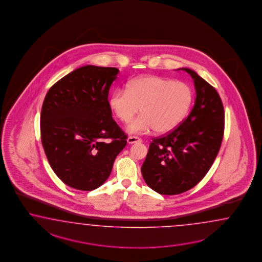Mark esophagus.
<instances>
[{
	"label": "esophagus",
	"mask_w": 262,
	"mask_h": 262,
	"mask_svg": "<svg viewBox=\"0 0 262 262\" xmlns=\"http://www.w3.org/2000/svg\"><path fill=\"white\" fill-rule=\"evenodd\" d=\"M127 141L128 144H135V143H137V142H141V139L136 137V136H128Z\"/></svg>",
	"instance_id": "obj_1"
}]
</instances>
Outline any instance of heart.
Returning a JSON list of instances; mask_svg holds the SVG:
<instances>
[{
	"label": "heart",
	"mask_w": 262,
	"mask_h": 262,
	"mask_svg": "<svg viewBox=\"0 0 262 262\" xmlns=\"http://www.w3.org/2000/svg\"><path fill=\"white\" fill-rule=\"evenodd\" d=\"M192 99V89L184 82L146 75L130 80L127 90L114 91L108 104L122 122L130 120L140 106L141 114L127 126L128 134H165L183 120Z\"/></svg>",
	"instance_id": "b5f03b06"
}]
</instances>
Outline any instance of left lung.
<instances>
[{
  "mask_svg": "<svg viewBox=\"0 0 262 262\" xmlns=\"http://www.w3.org/2000/svg\"><path fill=\"white\" fill-rule=\"evenodd\" d=\"M196 97L179 127L152 139L142 165L145 182L160 194L173 195L199 183L220 151L224 133V107L214 88L188 68Z\"/></svg>",
  "mask_w": 262,
  "mask_h": 262,
  "instance_id": "8db88e82",
  "label": "left lung"
}]
</instances>
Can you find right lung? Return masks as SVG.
<instances>
[{
	"instance_id": "obj_1",
	"label": "right lung",
	"mask_w": 262,
	"mask_h": 262,
	"mask_svg": "<svg viewBox=\"0 0 262 262\" xmlns=\"http://www.w3.org/2000/svg\"><path fill=\"white\" fill-rule=\"evenodd\" d=\"M118 73L116 68L81 67L52 85L43 100L42 147L57 177L73 189L92 191L104 184L127 145L107 100Z\"/></svg>"
}]
</instances>
